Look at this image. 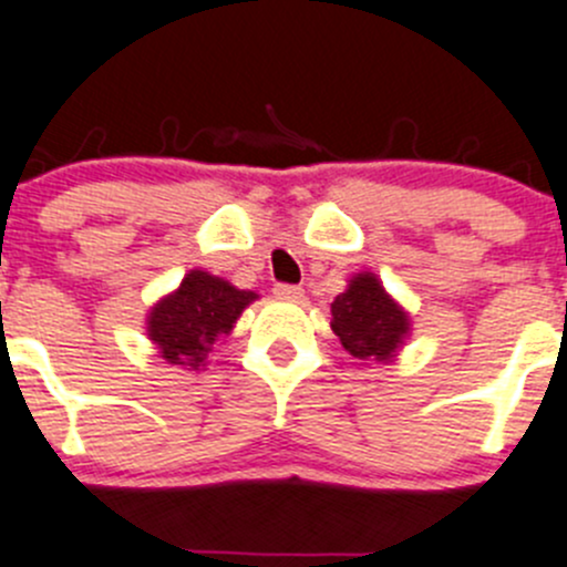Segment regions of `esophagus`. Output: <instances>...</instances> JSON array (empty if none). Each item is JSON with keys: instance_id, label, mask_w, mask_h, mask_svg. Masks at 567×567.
<instances>
[{"instance_id": "34e87169", "label": "esophagus", "mask_w": 567, "mask_h": 567, "mask_svg": "<svg viewBox=\"0 0 567 567\" xmlns=\"http://www.w3.org/2000/svg\"><path fill=\"white\" fill-rule=\"evenodd\" d=\"M272 291H276L278 300H291V302H295V300H302V286H295V284H278L276 289H272Z\"/></svg>"}]
</instances>
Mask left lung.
Returning a JSON list of instances; mask_svg holds the SVG:
<instances>
[{
  "instance_id": "obj_1",
  "label": "left lung",
  "mask_w": 567,
  "mask_h": 567,
  "mask_svg": "<svg viewBox=\"0 0 567 567\" xmlns=\"http://www.w3.org/2000/svg\"><path fill=\"white\" fill-rule=\"evenodd\" d=\"M330 328L341 347L361 363H391L411 336V313L385 291L374 272L363 270L330 302Z\"/></svg>"
}]
</instances>
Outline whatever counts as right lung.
Returning a JSON list of instances; mask_svg holds the SVG:
<instances>
[{"label": "right lung", "instance_id": "add662e5", "mask_svg": "<svg viewBox=\"0 0 567 567\" xmlns=\"http://www.w3.org/2000/svg\"><path fill=\"white\" fill-rule=\"evenodd\" d=\"M259 295L237 289L226 278L206 270H189L182 284L162 295L145 313V336L156 347L162 361L200 372L215 341L228 336L245 308Z\"/></svg>", "mask_w": 567, "mask_h": 567}]
</instances>
